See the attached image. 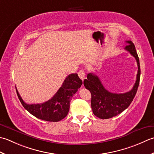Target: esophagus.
<instances>
[{"mask_svg":"<svg viewBox=\"0 0 154 154\" xmlns=\"http://www.w3.org/2000/svg\"><path fill=\"white\" fill-rule=\"evenodd\" d=\"M78 76H79V77H80V78L81 80H84V78H85V77H86V73H85V72H84V70H80L79 72H78Z\"/></svg>","mask_w":154,"mask_h":154,"instance_id":"esophagus-1","label":"esophagus"}]
</instances>
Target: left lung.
I'll use <instances>...</instances> for the list:
<instances>
[{
    "label": "left lung",
    "instance_id": "8db88e82",
    "mask_svg": "<svg viewBox=\"0 0 154 154\" xmlns=\"http://www.w3.org/2000/svg\"><path fill=\"white\" fill-rule=\"evenodd\" d=\"M126 43L125 49L136 58L138 67L136 81L132 89L123 94L109 92L103 87L100 78L92 73L88 74L87 79L84 80V86L91 93L92 112L99 118L108 119L120 114L130 105L136 96L140 78V60L134 43L131 40H128Z\"/></svg>",
    "mask_w": 154,
    "mask_h": 154
}]
</instances>
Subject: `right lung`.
Instances as JSON below:
<instances>
[{"instance_id":"obj_1","label":"right lung","mask_w":154,"mask_h":154,"mask_svg":"<svg viewBox=\"0 0 154 154\" xmlns=\"http://www.w3.org/2000/svg\"><path fill=\"white\" fill-rule=\"evenodd\" d=\"M82 84V81L77 74L68 75L62 86L51 100L37 104L25 103L17 88L16 90L22 105L34 116L48 122H58L67 116L70 109V100Z\"/></svg>"}]
</instances>
